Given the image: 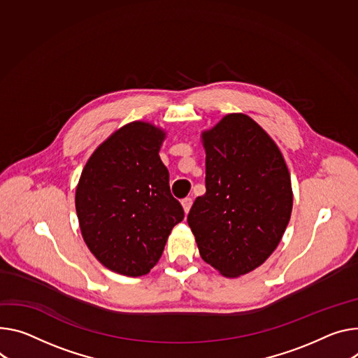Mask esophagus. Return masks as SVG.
Wrapping results in <instances>:
<instances>
[{"instance_id":"esophagus-1","label":"esophagus","mask_w":358,"mask_h":358,"mask_svg":"<svg viewBox=\"0 0 358 358\" xmlns=\"http://www.w3.org/2000/svg\"><path fill=\"white\" fill-rule=\"evenodd\" d=\"M181 204H182L184 213H185V214H188V211H189V208H191V206H192V200H191L189 197H187V199H184V200L181 201Z\"/></svg>"}]
</instances>
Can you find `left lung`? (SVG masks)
<instances>
[{
  "label": "left lung",
  "mask_w": 358,
  "mask_h": 358,
  "mask_svg": "<svg viewBox=\"0 0 358 358\" xmlns=\"http://www.w3.org/2000/svg\"><path fill=\"white\" fill-rule=\"evenodd\" d=\"M206 194L187 222L201 258L224 277L262 266L280 244L292 210L291 178L274 140L243 113L201 133Z\"/></svg>",
  "instance_id": "8db88e82"
}]
</instances>
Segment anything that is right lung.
<instances>
[{
    "label": "right lung",
    "instance_id": "obj_1",
    "mask_svg": "<svg viewBox=\"0 0 358 358\" xmlns=\"http://www.w3.org/2000/svg\"><path fill=\"white\" fill-rule=\"evenodd\" d=\"M167 133L147 121L122 125L88 158L76 189L80 230L108 270L141 277L164 251L184 210L159 158Z\"/></svg>",
    "mask_w": 358,
    "mask_h": 358
}]
</instances>
